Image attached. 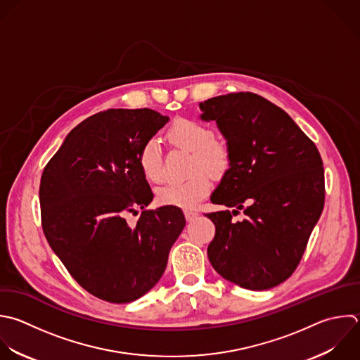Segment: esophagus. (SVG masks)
<instances>
[{"mask_svg":"<svg viewBox=\"0 0 360 360\" xmlns=\"http://www.w3.org/2000/svg\"><path fill=\"white\" fill-rule=\"evenodd\" d=\"M184 217L190 222V221H194L198 217V212L195 210H184Z\"/></svg>","mask_w":360,"mask_h":360,"instance_id":"1","label":"esophagus"}]
</instances>
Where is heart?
I'll return each mask as SVG.
<instances>
[{
    "label": "heart",
    "mask_w": 360,
    "mask_h": 360,
    "mask_svg": "<svg viewBox=\"0 0 360 360\" xmlns=\"http://www.w3.org/2000/svg\"><path fill=\"white\" fill-rule=\"evenodd\" d=\"M166 136L170 145L191 152L188 172L193 174L183 181H173L160 187L158 201L163 205L180 208L194 207L211 190V176L207 172L219 176L229 167V146L226 142L212 138V131L208 127L191 120L176 121ZM138 165L148 181H162V153L156 139L143 143L138 155ZM202 168L207 172L202 171Z\"/></svg>",
    "instance_id": "heart-1"
}]
</instances>
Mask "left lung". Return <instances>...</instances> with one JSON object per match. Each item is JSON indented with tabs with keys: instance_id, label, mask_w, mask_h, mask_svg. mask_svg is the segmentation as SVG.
I'll use <instances>...</instances> for the list:
<instances>
[{
	"instance_id": "8db88e82",
	"label": "left lung",
	"mask_w": 360,
	"mask_h": 360,
	"mask_svg": "<svg viewBox=\"0 0 360 360\" xmlns=\"http://www.w3.org/2000/svg\"><path fill=\"white\" fill-rule=\"evenodd\" d=\"M231 150L229 169L211 194L228 207L205 214L215 225L208 245L212 267L248 290H267L298 266L325 198L322 159L287 112L253 93L200 103ZM233 207V212L229 211ZM243 209L247 218L233 223Z\"/></svg>"
}]
</instances>
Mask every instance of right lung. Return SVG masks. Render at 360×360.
Returning <instances> with one entry per match:
<instances>
[{
  "instance_id": "1",
  "label": "right lung",
  "mask_w": 360,
  "mask_h": 360,
  "mask_svg": "<svg viewBox=\"0 0 360 360\" xmlns=\"http://www.w3.org/2000/svg\"><path fill=\"white\" fill-rule=\"evenodd\" d=\"M169 117L153 110H107L79 124L46 165L39 188L44 233L72 277L90 294L125 304L165 273L186 218L153 200L138 155ZM144 211L135 227L127 212Z\"/></svg>"
}]
</instances>
